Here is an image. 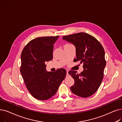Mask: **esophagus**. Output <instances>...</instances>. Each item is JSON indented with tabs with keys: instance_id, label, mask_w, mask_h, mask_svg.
<instances>
[{
	"instance_id": "obj_1",
	"label": "esophagus",
	"mask_w": 122,
	"mask_h": 122,
	"mask_svg": "<svg viewBox=\"0 0 122 122\" xmlns=\"http://www.w3.org/2000/svg\"><path fill=\"white\" fill-rule=\"evenodd\" d=\"M70 76V75H69V74H68V71H67V74H66V77H69Z\"/></svg>"
}]
</instances>
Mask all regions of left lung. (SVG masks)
Segmentation results:
<instances>
[{
  "label": "left lung",
  "instance_id": "left-lung-1",
  "mask_svg": "<svg viewBox=\"0 0 122 122\" xmlns=\"http://www.w3.org/2000/svg\"><path fill=\"white\" fill-rule=\"evenodd\" d=\"M63 39L75 46L76 59L74 62L83 63L84 70L80 74L72 70L68 72L75 81L71 91L83 98L92 96L102 83L106 65L102 45L94 37L84 32L64 36Z\"/></svg>",
  "mask_w": 122,
  "mask_h": 122
}]
</instances>
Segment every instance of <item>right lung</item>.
Wrapping results in <instances>:
<instances>
[{"instance_id": "obj_1", "label": "right lung", "mask_w": 122, "mask_h": 122, "mask_svg": "<svg viewBox=\"0 0 122 122\" xmlns=\"http://www.w3.org/2000/svg\"><path fill=\"white\" fill-rule=\"evenodd\" d=\"M59 36L38 37L29 42L21 55L20 73L26 88L34 98L46 100L56 93L66 76L61 68L55 72H47L45 63L53 59V45Z\"/></svg>"}]
</instances>
